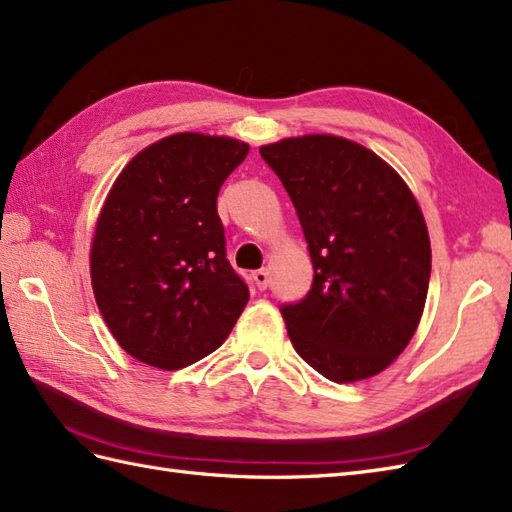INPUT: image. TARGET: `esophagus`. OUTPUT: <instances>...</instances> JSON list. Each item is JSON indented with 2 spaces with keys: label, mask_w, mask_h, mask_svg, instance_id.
I'll list each match as a JSON object with an SVG mask.
<instances>
[{
  "label": "esophagus",
  "mask_w": 512,
  "mask_h": 512,
  "mask_svg": "<svg viewBox=\"0 0 512 512\" xmlns=\"http://www.w3.org/2000/svg\"><path fill=\"white\" fill-rule=\"evenodd\" d=\"M254 284L258 286L260 291H265L267 286H269V271L267 269H258V271H254Z\"/></svg>",
  "instance_id": "1"
}]
</instances>
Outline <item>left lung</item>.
Here are the masks:
<instances>
[{
  "label": "left lung",
  "mask_w": 512,
  "mask_h": 512,
  "mask_svg": "<svg viewBox=\"0 0 512 512\" xmlns=\"http://www.w3.org/2000/svg\"><path fill=\"white\" fill-rule=\"evenodd\" d=\"M297 210L315 278L282 308L295 352L323 378L378 376L413 339L432 249L404 178L365 145L334 134L260 145Z\"/></svg>",
  "instance_id": "obj_1"
}]
</instances>
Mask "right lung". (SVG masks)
I'll use <instances>...</instances> for the list:
<instances>
[{
	"label": "right lung",
	"instance_id": "right-lung-1",
	"mask_svg": "<svg viewBox=\"0 0 512 512\" xmlns=\"http://www.w3.org/2000/svg\"><path fill=\"white\" fill-rule=\"evenodd\" d=\"M249 145L178 132L141 149L95 223L91 284L110 334L132 358L176 371L215 352L249 299L226 258L221 184Z\"/></svg>",
	"mask_w": 512,
	"mask_h": 512
}]
</instances>
